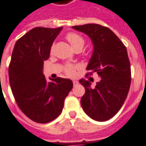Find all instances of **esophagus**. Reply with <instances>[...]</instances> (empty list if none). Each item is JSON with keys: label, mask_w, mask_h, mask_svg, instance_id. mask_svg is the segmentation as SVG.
<instances>
[{"label": "esophagus", "mask_w": 146, "mask_h": 146, "mask_svg": "<svg viewBox=\"0 0 146 146\" xmlns=\"http://www.w3.org/2000/svg\"><path fill=\"white\" fill-rule=\"evenodd\" d=\"M78 81H75V80L73 81V85H74V86H76V85H78Z\"/></svg>", "instance_id": "1"}]
</instances>
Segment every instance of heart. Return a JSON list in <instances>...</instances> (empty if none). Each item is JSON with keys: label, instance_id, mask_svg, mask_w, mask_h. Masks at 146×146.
<instances>
[{"label": "heart", "instance_id": "heart-1", "mask_svg": "<svg viewBox=\"0 0 146 146\" xmlns=\"http://www.w3.org/2000/svg\"><path fill=\"white\" fill-rule=\"evenodd\" d=\"M66 39L68 41L69 43L71 44L74 50L76 49H82L85 44V39L82 36L78 35L75 33H69L66 35ZM51 52L53 50V47L50 49ZM77 69V66L73 65V64H66L64 67V72L68 76H74Z\"/></svg>", "mask_w": 146, "mask_h": 146}]
</instances>
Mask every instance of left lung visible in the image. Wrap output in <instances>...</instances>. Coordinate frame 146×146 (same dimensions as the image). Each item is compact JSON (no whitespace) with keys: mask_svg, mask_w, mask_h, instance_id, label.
<instances>
[{"mask_svg":"<svg viewBox=\"0 0 146 146\" xmlns=\"http://www.w3.org/2000/svg\"><path fill=\"white\" fill-rule=\"evenodd\" d=\"M72 28L88 35L94 45L86 76L96 72L101 78L95 88L89 81H79L86 89L82 107L93 120L106 121L120 110L129 91L131 72L127 48L106 26L86 24Z\"/></svg>","mask_w":146,"mask_h":146,"instance_id":"obj_1","label":"left lung"}]
</instances>
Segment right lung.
<instances>
[{
  "instance_id": "1",
  "label": "right lung",
  "mask_w": 146,
  "mask_h": 146,
  "mask_svg": "<svg viewBox=\"0 0 146 146\" xmlns=\"http://www.w3.org/2000/svg\"><path fill=\"white\" fill-rule=\"evenodd\" d=\"M61 29L36 27L29 30L17 40L9 64V82L17 105L26 117L40 124L60 115L73 87L68 78L57 77L47 82L42 74L43 63Z\"/></svg>"
}]
</instances>
